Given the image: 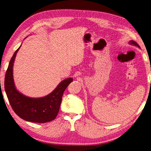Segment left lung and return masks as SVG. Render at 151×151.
Returning a JSON list of instances; mask_svg holds the SVG:
<instances>
[{"label": "left lung", "instance_id": "left-lung-1", "mask_svg": "<svg viewBox=\"0 0 151 151\" xmlns=\"http://www.w3.org/2000/svg\"><path fill=\"white\" fill-rule=\"evenodd\" d=\"M129 44L133 45H134V46L138 47V48H140L139 45L137 44V43H136V42H134V41H133V40H130V42H129Z\"/></svg>", "mask_w": 151, "mask_h": 151}]
</instances>
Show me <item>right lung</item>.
<instances>
[{
    "mask_svg": "<svg viewBox=\"0 0 151 151\" xmlns=\"http://www.w3.org/2000/svg\"><path fill=\"white\" fill-rule=\"evenodd\" d=\"M21 47V45L14 53L5 74V90L9 103L14 112L24 120L34 123L52 121L58 114L63 93L73 82V78L61 81L52 93L44 97L31 98L25 96L16 88L13 76L14 62Z\"/></svg>",
    "mask_w": 151,
    "mask_h": 151,
    "instance_id": "obj_1",
    "label": "right lung"
}]
</instances>
